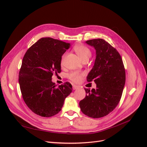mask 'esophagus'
Wrapping results in <instances>:
<instances>
[{"instance_id": "34e87169", "label": "esophagus", "mask_w": 147, "mask_h": 147, "mask_svg": "<svg viewBox=\"0 0 147 147\" xmlns=\"http://www.w3.org/2000/svg\"><path fill=\"white\" fill-rule=\"evenodd\" d=\"M79 88V87L78 86H76V85H73V90H77V89H78Z\"/></svg>"}]
</instances>
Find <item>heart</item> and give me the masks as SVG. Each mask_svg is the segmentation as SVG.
<instances>
[{
    "label": "heart",
    "instance_id": "1",
    "mask_svg": "<svg viewBox=\"0 0 147 147\" xmlns=\"http://www.w3.org/2000/svg\"><path fill=\"white\" fill-rule=\"evenodd\" d=\"M76 53H77L79 58L82 60V61L89 59L92 55L91 51L87 47L84 45H77L74 48ZM63 62V59L61 60V63ZM82 74L77 71L71 72L69 75V78L70 80L74 82H79L82 79Z\"/></svg>",
    "mask_w": 147,
    "mask_h": 147
}]
</instances>
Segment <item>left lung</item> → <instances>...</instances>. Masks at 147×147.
<instances>
[{
  "mask_svg": "<svg viewBox=\"0 0 147 147\" xmlns=\"http://www.w3.org/2000/svg\"><path fill=\"white\" fill-rule=\"evenodd\" d=\"M86 42L96 51L95 61L87 80H94L96 88H84L87 94L79 106L85 115L98 118L108 115L118 105L125 84V69L120 54L105 40Z\"/></svg>",
  "mask_w": 147,
  "mask_h": 147,
  "instance_id": "left-lung-1",
  "label": "left lung"
}]
</instances>
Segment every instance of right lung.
Returning <instances> with one entry per match:
<instances>
[{"label":"right lung","instance_id":"obj_1","mask_svg":"<svg viewBox=\"0 0 147 147\" xmlns=\"http://www.w3.org/2000/svg\"><path fill=\"white\" fill-rule=\"evenodd\" d=\"M70 44L51 38H42L27 51L19 74L24 101L36 114L50 117L58 113L64 101L72 92L65 82L57 87L53 74L61 72V56Z\"/></svg>","mask_w":147,"mask_h":147}]
</instances>
